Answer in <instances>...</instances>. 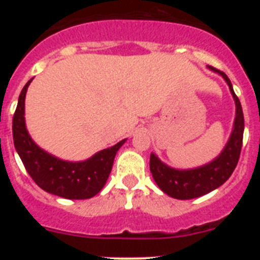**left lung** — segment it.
Wrapping results in <instances>:
<instances>
[{"mask_svg":"<svg viewBox=\"0 0 260 260\" xmlns=\"http://www.w3.org/2000/svg\"><path fill=\"white\" fill-rule=\"evenodd\" d=\"M211 70L219 73L228 83L229 89L236 102V119H234L233 132L228 144L219 157L212 162L189 171H178L169 168L158 160L153 153H151L150 169L153 180L165 194L176 199H192L198 198L204 194H208L212 190L217 189L233 173L234 168L237 167L238 158L241 155L243 139V127L245 119L241 103L237 95L234 93L231 80L225 73L210 66Z\"/></svg>","mask_w":260,"mask_h":260,"instance_id":"obj_1","label":"left lung"}]
</instances>
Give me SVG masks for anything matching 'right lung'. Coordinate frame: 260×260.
I'll list each match as a JSON object with an SVG mask.
<instances>
[{
	"mask_svg": "<svg viewBox=\"0 0 260 260\" xmlns=\"http://www.w3.org/2000/svg\"><path fill=\"white\" fill-rule=\"evenodd\" d=\"M31 80L23 87L13 117L14 146L23 165L44 191L66 199L92 198L104 187L114 156L126 139L80 162L63 161L43 151L34 143L24 123V99Z\"/></svg>",
	"mask_w": 260,
	"mask_h": 260,
	"instance_id": "right-lung-1",
	"label": "right lung"
}]
</instances>
